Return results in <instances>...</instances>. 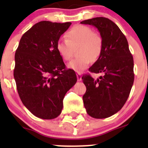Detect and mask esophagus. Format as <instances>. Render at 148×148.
<instances>
[{
	"label": "esophagus",
	"instance_id": "obj_1",
	"mask_svg": "<svg viewBox=\"0 0 148 148\" xmlns=\"http://www.w3.org/2000/svg\"><path fill=\"white\" fill-rule=\"evenodd\" d=\"M77 80H78L79 82L82 81V75H81V73L77 72Z\"/></svg>",
	"mask_w": 148,
	"mask_h": 148
}]
</instances>
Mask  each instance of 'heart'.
I'll list each match as a JSON object with an SVG mask.
<instances>
[{"mask_svg": "<svg viewBox=\"0 0 148 148\" xmlns=\"http://www.w3.org/2000/svg\"><path fill=\"white\" fill-rule=\"evenodd\" d=\"M65 36L66 39L59 40L56 44V49L64 60L71 59L74 49L79 48L78 57L68 64L71 69L82 71L90 65L91 62H96L100 56L103 49L102 38L92 28L78 25L70 29Z\"/></svg>", "mask_w": 148, "mask_h": 148, "instance_id": "b5f03b06", "label": "heart"}]
</instances>
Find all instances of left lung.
<instances>
[{
	"label": "left lung",
	"instance_id": "8db88e82",
	"mask_svg": "<svg viewBox=\"0 0 148 148\" xmlns=\"http://www.w3.org/2000/svg\"><path fill=\"white\" fill-rule=\"evenodd\" d=\"M81 23L95 26L103 41L100 56L89 69L90 72L103 76L95 80L90 74L83 75L86 88L84 105L91 117L107 118L120 111L129 97L135 78L133 57L126 37L111 20L97 17Z\"/></svg>",
	"mask_w": 148,
	"mask_h": 148
}]
</instances>
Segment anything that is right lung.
Listing matches in <instances>:
<instances>
[{"instance_id":"right-lung-1","label":"right lung","mask_w":148,"mask_h":148,"mask_svg":"<svg viewBox=\"0 0 148 148\" xmlns=\"http://www.w3.org/2000/svg\"><path fill=\"white\" fill-rule=\"evenodd\" d=\"M71 24L38 22L22 36L16 51L13 76L18 93L25 107L39 118L57 117L66 93L77 82L75 71L66 69L56 49Z\"/></svg>"}]
</instances>
